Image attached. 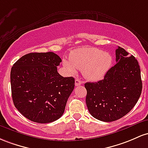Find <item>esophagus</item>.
Listing matches in <instances>:
<instances>
[{
  "instance_id": "esophagus-1",
  "label": "esophagus",
  "mask_w": 148,
  "mask_h": 148,
  "mask_svg": "<svg viewBox=\"0 0 148 148\" xmlns=\"http://www.w3.org/2000/svg\"><path fill=\"white\" fill-rule=\"evenodd\" d=\"M82 84V82L80 80V79L77 78L75 79V86H79Z\"/></svg>"
}]
</instances>
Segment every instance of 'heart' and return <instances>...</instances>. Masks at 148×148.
I'll use <instances>...</instances> for the list:
<instances>
[{"instance_id": "obj_1", "label": "heart", "mask_w": 148, "mask_h": 148, "mask_svg": "<svg viewBox=\"0 0 148 148\" xmlns=\"http://www.w3.org/2000/svg\"><path fill=\"white\" fill-rule=\"evenodd\" d=\"M112 56L97 48H81L74 50L70 59L63 60V64L69 73L73 74L82 69L83 75L90 80H98L110 69Z\"/></svg>"}]
</instances>
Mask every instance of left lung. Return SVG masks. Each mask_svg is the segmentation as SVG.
<instances>
[{"mask_svg": "<svg viewBox=\"0 0 148 148\" xmlns=\"http://www.w3.org/2000/svg\"><path fill=\"white\" fill-rule=\"evenodd\" d=\"M115 54L117 64L108 71L103 79L84 84L89 113L106 122L117 120L130 112L142 92L138 61L120 47Z\"/></svg>", "mask_w": 148, "mask_h": 148, "instance_id": "1", "label": "left lung"}]
</instances>
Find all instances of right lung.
I'll return each mask as SVG.
<instances>
[{
    "label": "right lung",
    "instance_id": "add662e5",
    "mask_svg": "<svg viewBox=\"0 0 148 148\" xmlns=\"http://www.w3.org/2000/svg\"><path fill=\"white\" fill-rule=\"evenodd\" d=\"M61 58L54 52H33L21 56L11 69L12 97L25 117L38 123H49L64 114L75 87L73 77L57 72Z\"/></svg>",
    "mask_w": 148,
    "mask_h": 148
}]
</instances>
